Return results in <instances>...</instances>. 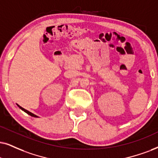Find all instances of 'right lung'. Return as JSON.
Segmentation results:
<instances>
[{
	"mask_svg": "<svg viewBox=\"0 0 158 158\" xmlns=\"http://www.w3.org/2000/svg\"><path fill=\"white\" fill-rule=\"evenodd\" d=\"M17 106H18V107H19V109H22V110H23V111H25V112H26V113H27V114L31 115V117H38V116H37V115H35V114H34L31 113V111H29L26 110V109H24V108H23V107H21V106H19V105H18V104H17Z\"/></svg>",
	"mask_w": 158,
	"mask_h": 158,
	"instance_id": "right-lung-1",
	"label": "right lung"
}]
</instances>
